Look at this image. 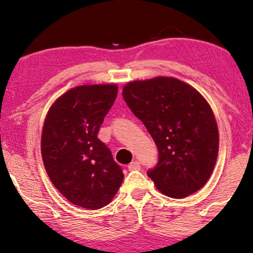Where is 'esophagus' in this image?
<instances>
[{"mask_svg":"<svg viewBox=\"0 0 253 253\" xmlns=\"http://www.w3.org/2000/svg\"><path fill=\"white\" fill-rule=\"evenodd\" d=\"M127 169H129V170H138V169H140L139 162H138V161H132L129 166H127Z\"/></svg>","mask_w":253,"mask_h":253,"instance_id":"1","label":"esophagus"}]
</instances>
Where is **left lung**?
Masks as SVG:
<instances>
[{
    "label": "left lung",
    "mask_w": 253,
    "mask_h": 253,
    "mask_svg": "<svg viewBox=\"0 0 253 253\" xmlns=\"http://www.w3.org/2000/svg\"><path fill=\"white\" fill-rule=\"evenodd\" d=\"M122 94L157 144L158 165L147 175L159 191L179 199L202 189L219 152V129L206 99L165 76L126 83Z\"/></svg>",
    "instance_id": "1"
}]
</instances>
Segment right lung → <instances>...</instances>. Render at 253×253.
<instances>
[{
  "label": "right lung",
  "instance_id": "1",
  "mask_svg": "<svg viewBox=\"0 0 253 253\" xmlns=\"http://www.w3.org/2000/svg\"><path fill=\"white\" fill-rule=\"evenodd\" d=\"M116 84L81 85L55 100L41 133V155L53 185L76 206L99 210L112 202L124 174L98 138L117 95Z\"/></svg>",
  "mask_w": 253,
  "mask_h": 253
}]
</instances>
